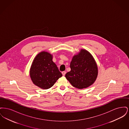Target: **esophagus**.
Returning a JSON list of instances; mask_svg holds the SVG:
<instances>
[{"instance_id": "obj_1", "label": "esophagus", "mask_w": 129, "mask_h": 129, "mask_svg": "<svg viewBox=\"0 0 129 129\" xmlns=\"http://www.w3.org/2000/svg\"><path fill=\"white\" fill-rule=\"evenodd\" d=\"M66 74V72H62V74L63 76H65Z\"/></svg>"}]
</instances>
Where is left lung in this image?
I'll use <instances>...</instances> for the list:
<instances>
[{"instance_id": "8db88e82", "label": "left lung", "mask_w": 129, "mask_h": 129, "mask_svg": "<svg viewBox=\"0 0 129 129\" xmlns=\"http://www.w3.org/2000/svg\"><path fill=\"white\" fill-rule=\"evenodd\" d=\"M71 71L65 77L74 87L83 89L92 85L98 74L97 64L92 55L85 49L73 56L70 63Z\"/></svg>"}]
</instances>
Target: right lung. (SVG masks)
<instances>
[{"instance_id": "add662e5", "label": "right lung", "mask_w": 129, "mask_h": 129, "mask_svg": "<svg viewBox=\"0 0 129 129\" xmlns=\"http://www.w3.org/2000/svg\"><path fill=\"white\" fill-rule=\"evenodd\" d=\"M52 59L53 55L43 51L37 54L31 66V79L35 85L43 89L51 87L62 76Z\"/></svg>"}]
</instances>
